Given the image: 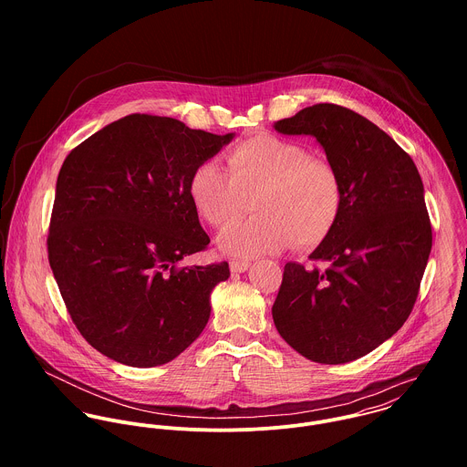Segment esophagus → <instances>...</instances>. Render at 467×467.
Listing matches in <instances>:
<instances>
[{
	"label": "esophagus",
	"instance_id": "esophagus-1",
	"mask_svg": "<svg viewBox=\"0 0 467 467\" xmlns=\"http://www.w3.org/2000/svg\"><path fill=\"white\" fill-rule=\"evenodd\" d=\"M248 267H250V263H246V261H232L230 263L232 273H244V271H248Z\"/></svg>",
	"mask_w": 467,
	"mask_h": 467
}]
</instances>
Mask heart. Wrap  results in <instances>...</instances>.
I'll list each match as a JSON object with an SVG mask.
<instances>
[{
    "mask_svg": "<svg viewBox=\"0 0 467 467\" xmlns=\"http://www.w3.org/2000/svg\"><path fill=\"white\" fill-rule=\"evenodd\" d=\"M228 172L213 161L198 165L189 180V198L213 228L237 223L254 200L255 215L219 237V250L234 259H252L289 246H320L339 221L343 183L337 171L300 141L257 134L232 147Z\"/></svg>",
    "mask_w": 467,
    "mask_h": 467,
    "instance_id": "obj_1",
    "label": "heart"
}]
</instances>
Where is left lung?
Returning <instances> with one entry per match:
<instances>
[{
	"instance_id": "obj_1",
	"label": "left lung",
	"mask_w": 467,
	"mask_h": 467,
	"mask_svg": "<svg viewBox=\"0 0 467 467\" xmlns=\"http://www.w3.org/2000/svg\"><path fill=\"white\" fill-rule=\"evenodd\" d=\"M275 130L317 138L341 178L343 210L309 255L324 269L284 266L273 322L304 358L348 363L392 337L413 309L431 252L422 180L389 134L347 108L315 104Z\"/></svg>"
}]
</instances>
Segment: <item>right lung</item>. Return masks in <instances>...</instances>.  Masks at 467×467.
<instances>
[{
	"label": "right lung",
	"instance_id": "1",
	"mask_svg": "<svg viewBox=\"0 0 467 467\" xmlns=\"http://www.w3.org/2000/svg\"><path fill=\"white\" fill-rule=\"evenodd\" d=\"M234 136L130 115L67 154L48 261L73 324L104 356L149 368L172 361L202 333L210 293L230 267L178 266L210 243L189 180Z\"/></svg>",
	"mask_w": 467,
	"mask_h": 467
}]
</instances>
